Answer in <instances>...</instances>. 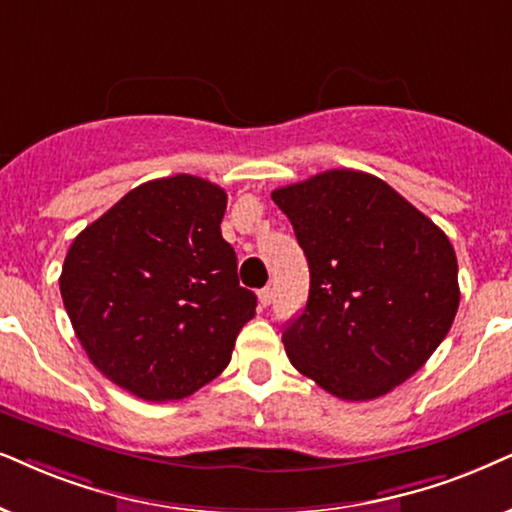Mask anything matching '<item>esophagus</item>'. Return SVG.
Wrapping results in <instances>:
<instances>
[{
  "instance_id": "esophagus-1",
  "label": "esophagus",
  "mask_w": 512,
  "mask_h": 512,
  "mask_svg": "<svg viewBox=\"0 0 512 512\" xmlns=\"http://www.w3.org/2000/svg\"><path fill=\"white\" fill-rule=\"evenodd\" d=\"M257 297H260L262 307H269V304L274 302V288H262L260 293H257Z\"/></svg>"
}]
</instances>
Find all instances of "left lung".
<instances>
[{
    "label": "left lung",
    "mask_w": 512,
    "mask_h": 512,
    "mask_svg": "<svg viewBox=\"0 0 512 512\" xmlns=\"http://www.w3.org/2000/svg\"><path fill=\"white\" fill-rule=\"evenodd\" d=\"M309 264V297L283 331L297 371L366 401L409 380L458 312V262L439 226L390 184L328 170L271 193Z\"/></svg>",
    "instance_id": "8db88e82"
}]
</instances>
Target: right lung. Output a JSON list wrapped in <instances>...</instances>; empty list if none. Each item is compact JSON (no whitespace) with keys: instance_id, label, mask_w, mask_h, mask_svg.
I'll use <instances>...</instances> for the list:
<instances>
[{"instance_id":"1","label":"right lung","mask_w":512,"mask_h":512,"mask_svg":"<svg viewBox=\"0 0 512 512\" xmlns=\"http://www.w3.org/2000/svg\"><path fill=\"white\" fill-rule=\"evenodd\" d=\"M226 193L191 174L122 196L70 245L61 297L92 364L148 401L184 399L229 366L257 297L222 238Z\"/></svg>"}]
</instances>
